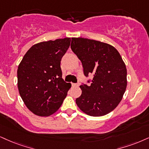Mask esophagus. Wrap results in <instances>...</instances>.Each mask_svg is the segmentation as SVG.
Instances as JSON below:
<instances>
[{
	"label": "esophagus",
	"mask_w": 149,
	"mask_h": 149,
	"mask_svg": "<svg viewBox=\"0 0 149 149\" xmlns=\"http://www.w3.org/2000/svg\"><path fill=\"white\" fill-rule=\"evenodd\" d=\"M72 86L73 87H77V86H79V84H78L72 83Z\"/></svg>",
	"instance_id": "obj_1"
}]
</instances>
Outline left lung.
I'll return each instance as SVG.
<instances>
[{
	"mask_svg": "<svg viewBox=\"0 0 149 149\" xmlns=\"http://www.w3.org/2000/svg\"><path fill=\"white\" fill-rule=\"evenodd\" d=\"M71 49L77 56L91 85L82 84L76 99L78 107L90 116L100 117L118 106L127 86V71L118 51L108 43L84 38H72Z\"/></svg>",
	"mask_w": 149,
	"mask_h": 149,
	"instance_id": "obj_1",
	"label": "left lung"
}]
</instances>
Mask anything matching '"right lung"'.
<instances>
[{"mask_svg": "<svg viewBox=\"0 0 149 149\" xmlns=\"http://www.w3.org/2000/svg\"><path fill=\"white\" fill-rule=\"evenodd\" d=\"M70 38L36 43L24 55L17 70L18 88L27 108L38 116H49L63 104L71 84L62 79L61 61Z\"/></svg>", "mask_w": 149, "mask_h": 149, "instance_id": "right-lung-1", "label": "right lung"}]
</instances>
